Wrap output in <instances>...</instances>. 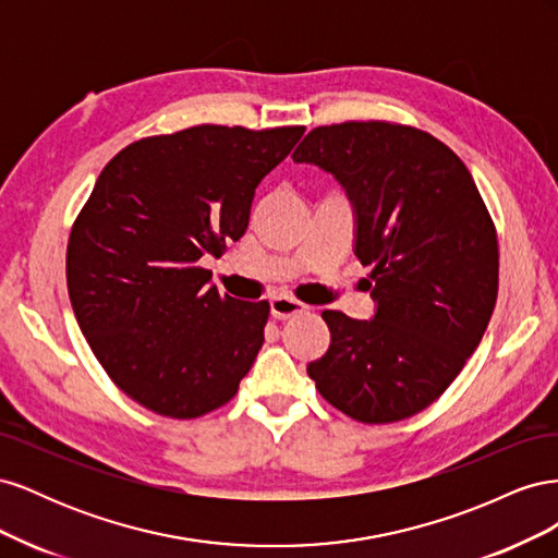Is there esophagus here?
Listing matches in <instances>:
<instances>
[{
	"label": "esophagus",
	"mask_w": 558,
	"mask_h": 558,
	"mask_svg": "<svg viewBox=\"0 0 558 558\" xmlns=\"http://www.w3.org/2000/svg\"><path fill=\"white\" fill-rule=\"evenodd\" d=\"M269 312H272L275 318L286 320V318H293L302 312H307V305L291 295H275L272 300H269Z\"/></svg>",
	"instance_id": "1"
}]
</instances>
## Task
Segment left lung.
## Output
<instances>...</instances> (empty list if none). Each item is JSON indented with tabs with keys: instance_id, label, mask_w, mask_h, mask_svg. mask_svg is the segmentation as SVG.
<instances>
[{
	"instance_id": "1",
	"label": "left lung",
	"mask_w": 558,
	"mask_h": 558,
	"mask_svg": "<svg viewBox=\"0 0 558 558\" xmlns=\"http://www.w3.org/2000/svg\"><path fill=\"white\" fill-rule=\"evenodd\" d=\"M344 185L375 318L326 310L316 391L361 424L426 410L482 342L498 298V238L472 174L433 134L386 121L314 128L293 154Z\"/></svg>"
}]
</instances>
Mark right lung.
Masks as SVG:
<instances>
[{"label":"right lung","instance_id":"right-lung-1","mask_svg":"<svg viewBox=\"0 0 558 558\" xmlns=\"http://www.w3.org/2000/svg\"><path fill=\"white\" fill-rule=\"evenodd\" d=\"M305 125H195L116 154L66 244L81 332L142 408L197 418L234 398L265 342L267 300L218 293L202 256L246 232L256 185Z\"/></svg>","mask_w":558,"mask_h":558}]
</instances>
